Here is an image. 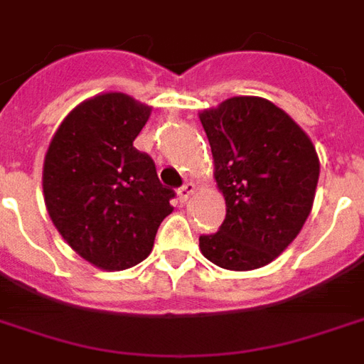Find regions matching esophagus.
Segmentation results:
<instances>
[{"mask_svg": "<svg viewBox=\"0 0 364 364\" xmlns=\"http://www.w3.org/2000/svg\"><path fill=\"white\" fill-rule=\"evenodd\" d=\"M193 193H195V185L187 181L185 185H183L181 189L177 191V196H179V200H181V203H187Z\"/></svg>", "mask_w": 364, "mask_h": 364, "instance_id": "1", "label": "esophagus"}]
</instances>
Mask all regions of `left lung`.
I'll return each mask as SVG.
<instances>
[{"label": "left lung", "instance_id": "left-lung-1", "mask_svg": "<svg viewBox=\"0 0 364 364\" xmlns=\"http://www.w3.org/2000/svg\"><path fill=\"white\" fill-rule=\"evenodd\" d=\"M225 198L218 233L198 247L225 270L270 264L311 214L320 161L314 144L284 109L258 96H235L198 114Z\"/></svg>", "mask_w": 364, "mask_h": 364}]
</instances>
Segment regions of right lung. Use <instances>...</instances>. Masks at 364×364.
<instances>
[{"label":"right lung","instance_id":"obj_1","mask_svg":"<svg viewBox=\"0 0 364 364\" xmlns=\"http://www.w3.org/2000/svg\"><path fill=\"white\" fill-rule=\"evenodd\" d=\"M150 112L127 94H98L67 115L46 152L48 214L67 245L102 270L142 262L173 210L175 193L160 183L154 160L133 146Z\"/></svg>","mask_w":364,"mask_h":364}]
</instances>
